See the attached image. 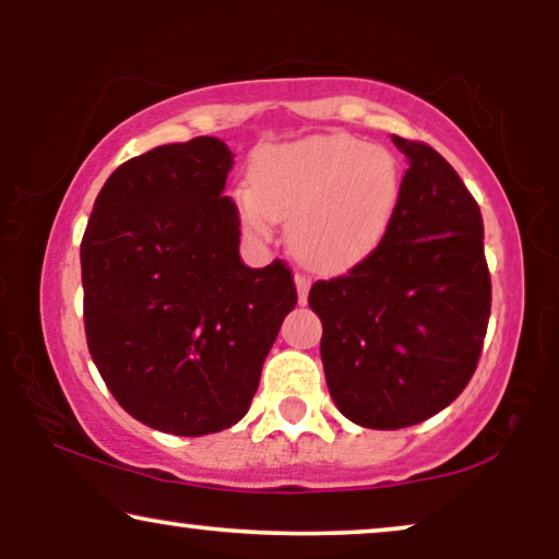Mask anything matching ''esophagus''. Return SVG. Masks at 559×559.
<instances>
[{
    "label": "esophagus",
    "mask_w": 559,
    "mask_h": 559,
    "mask_svg": "<svg viewBox=\"0 0 559 559\" xmlns=\"http://www.w3.org/2000/svg\"><path fill=\"white\" fill-rule=\"evenodd\" d=\"M295 287H297V297H300V302L308 300V293H310V280L305 277V274H295Z\"/></svg>",
    "instance_id": "34e87169"
}]
</instances>
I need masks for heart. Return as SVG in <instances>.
<instances>
[{
	"label": "heart",
	"instance_id": "1",
	"mask_svg": "<svg viewBox=\"0 0 559 559\" xmlns=\"http://www.w3.org/2000/svg\"><path fill=\"white\" fill-rule=\"evenodd\" d=\"M404 170L381 144L318 134L257 152L249 186L234 201L249 234L270 236L287 221L289 249L318 272L364 262L400 211Z\"/></svg>",
	"mask_w": 559,
	"mask_h": 559
}]
</instances>
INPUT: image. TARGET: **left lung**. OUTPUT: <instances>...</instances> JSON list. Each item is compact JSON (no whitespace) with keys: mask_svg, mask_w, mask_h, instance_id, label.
<instances>
[{"mask_svg":"<svg viewBox=\"0 0 559 559\" xmlns=\"http://www.w3.org/2000/svg\"><path fill=\"white\" fill-rule=\"evenodd\" d=\"M392 140L409 159L392 226L364 262L308 295L335 407L371 430L425 423L455 402L491 316L476 198L430 144Z\"/></svg>","mask_w":559,"mask_h":559,"instance_id":"8db88e82","label":"left lung"}]
</instances>
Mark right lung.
I'll return each mask as SVG.
<instances>
[{"label": "right lung", "instance_id": "add662e5", "mask_svg": "<svg viewBox=\"0 0 559 559\" xmlns=\"http://www.w3.org/2000/svg\"><path fill=\"white\" fill-rule=\"evenodd\" d=\"M216 136L163 144L111 173L81 241L83 325L114 400L142 425L198 438L249 412L297 305L293 272L239 257Z\"/></svg>", "mask_w": 559, "mask_h": 559}]
</instances>
